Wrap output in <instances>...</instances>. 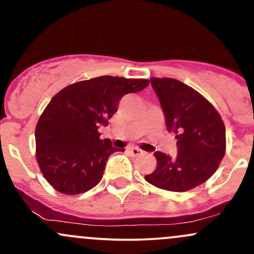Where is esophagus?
Segmentation results:
<instances>
[{
  "label": "esophagus",
  "instance_id": "esophagus-1",
  "mask_svg": "<svg viewBox=\"0 0 254 254\" xmlns=\"http://www.w3.org/2000/svg\"><path fill=\"white\" fill-rule=\"evenodd\" d=\"M127 150L131 156H139L143 154V151L139 149V148H136V147H129Z\"/></svg>",
  "mask_w": 254,
  "mask_h": 254
}]
</instances>
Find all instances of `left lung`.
I'll return each mask as SVG.
<instances>
[{"label":"left lung","instance_id":"1","mask_svg":"<svg viewBox=\"0 0 254 254\" xmlns=\"http://www.w3.org/2000/svg\"><path fill=\"white\" fill-rule=\"evenodd\" d=\"M166 127L176 133L178 154L172 157L156 151V170L145 176L151 185L184 192L210 178L226 153V127L212 105L188 84L176 78L151 77Z\"/></svg>","mask_w":254,"mask_h":254}]
</instances>
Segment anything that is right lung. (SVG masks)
Returning <instances> with one entry per match:
<instances>
[{
	"instance_id": "1",
	"label": "right lung",
	"mask_w": 254,
	"mask_h": 254,
	"mask_svg": "<svg viewBox=\"0 0 254 254\" xmlns=\"http://www.w3.org/2000/svg\"><path fill=\"white\" fill-rule=\"evenodd\" d=\"M149 80L99 76L65 87L51 99L36 127V156L44 178L55 190L78 194L103 178L115 151L98 129L109 124L125 94L144 89Z\"/></svg>"
}]
</instances>
